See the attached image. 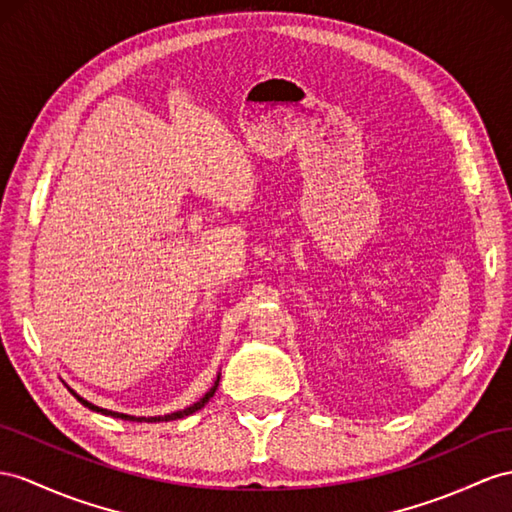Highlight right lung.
<instances>
[{
	"label": "right lung",
	"mask_w": 512,
	"mask_h": 512,
	"mask_svg": "<svg viewBox=\"0 0 512 512\" xmlns=\"http://www.w3.org/2000/svg\"><path fill=\"white\" fill-rule=\"evenodd\" d=\"M216 387H218V381L214 383V387L209 389L205 396L199 400V402H194L192 406H188V409H183V411H177V413H170V415H160V417H134V415H125V413H116V411H108V409H99V406H95V404H90L88 400H84V398H80L77 396V393L71 389V393L73 396L80 400L84 406H88L90 411H97V413H103V415H110V417H119V419H127V422H170V419H181V417H186V415H192V413H196L199 409H203V406L209 402V398L214 396V391H216Z\"/></svg>",
	"instance_id": "1"
}]
</instances>
